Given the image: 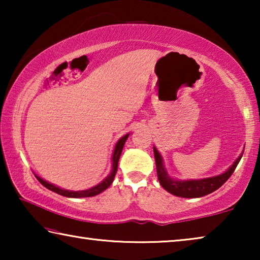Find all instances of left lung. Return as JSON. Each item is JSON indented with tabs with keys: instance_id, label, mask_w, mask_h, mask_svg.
Returning a JSON list of instances; mask_svg holds the SVG:
<instances>
[{
	"instance_id": "1",
	"label": "left lung",
	"mask_w": 260,
	"mask_h": 260,
	"mask_svg": "<svg viewBox=\"0 0 260 260\" xmlns=\"http://www.w3.org/2000/svg\"><path fill=\"white\" fill-rule=\"evenodd\" d=\"M153 155H155L156 160L158 181H159L160 186L166 191H169L174 196L183 197V199H199V197L205 196L208 193L217 190V189H219L230 179L233 172L235 171L237 164H239V161L241 160L242 156H243V151H242L241 155L236 158V160L223 173L210 178L189 180H178L171 177L165 169L164 160H162L160 152L157 150L156 147H153Z\"/></svg>"
}]
</instances>
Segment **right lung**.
<instances>
[{
  "label": "right lung",
  "instance_id": "obj_1",
  "mask_svg": "<svg viewBox=\"0 0 260 260\" xmlns=\"http://www.w3.org/2000/svg\"><path fill=\"white\" fill-rule=\"evenodd\" d=\"M128 136H129V133L124 135V136H121V138L117 141L116 146H114V149H113V153H112V167H111V171H110L108 177L105 178L103 181H101L99 184H96V186L91 187L89 189H85V190H78V191L68 190V189L57 187V186H55V184L46 181V180H43L42 178H40L37 174H35V177H37V179L40 181L42 186H45L47 189H49V190L54 191V192L59 193V195H61V196L70 197V199H82V197H93V196L99 195V193L104 191L105 189H108L110 186H111V183L114 179V175H116V173H117L118 161H119L122 148H124L125 142H126V140L128 139Z\"/></svg>",
  "mask_w": 260,
  "mask_h": 260
}]
</instances>
